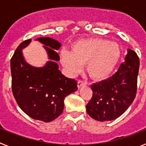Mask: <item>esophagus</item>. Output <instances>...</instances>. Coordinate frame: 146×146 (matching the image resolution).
I'll use <instances>...</instances> for the list:
<instances>
[{
	"instance_id": "34e87169",
	"label": "esophagus",
	"mask_w": 146,
	"mask_h": 146,
	"mask_svg": "<svg viewBox=\"0 0 146 146\" xmlns=\"http://www.w3.org/2000/svg\"><path fill=\"white\" fill-rule=\"evenodd\" d=\"M86 85V82H84V81L82 80H79L77 81V87L79 88H81L82 86H84Z\"/></svg>"
}]
</instances>
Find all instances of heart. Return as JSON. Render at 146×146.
<instances>
[{
	"instance_id": "heart-1",
	"label": "heart",
	"mask_w": 146,
	"mask_h": 146,
	"mask_svg": "<svg viewBox=\"0 0 146 146\" xmlns=\"http://www.w3.org/2000/svg\"><path fill=\"white\" fill-rule=\"evenodd\" d=\"M121 48L115 42L102 38H86L74 42L71 52L62 50L60 62L68 74L74 75L86 64V72L94 80L106 78L116 66Z\"/></svg>"
}]
</instances>
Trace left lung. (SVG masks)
Listing matches in <instances>:
<instances>
[{"mask_svg":"<svg viewBox=\"0 0 146 146\" xmlns=\"http://www.w3.org/2000/svg\"><path fill=\"white\" fill-rule=\"evenodd\" d=\"M139 66L136 52L128 49L124 62L112 77L91 85L93 96L86 105L91 118L113 121L128 109L136 96Z\"/></svg>","mask_w":146,"mask_h":146,"instance_id":"obj_1","label":"left lung"}]
</instances>
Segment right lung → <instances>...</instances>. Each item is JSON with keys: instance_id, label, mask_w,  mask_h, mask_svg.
<instances>
[{"instance_id": "right-lung-1", "label": "right lung", "mask_w": 146, "mask_h": 146, "mask_svg": "<svg viewBox=\"0 0 146 146\" xmlns=\"http://www.w3.org/2000/svg\"><path fill=\"white\" fill-rule=\"evenodd\" d=\"M50 60L43 67L30 65L23 57V49L31 39L22 42L11 59V88L20 109L33 119L44 122L53 121L63 113L64 99L77 90L75 80L68 78L58 69L57 53L60 42L50 37H41Z\"/></svg>"}]
</instances>
